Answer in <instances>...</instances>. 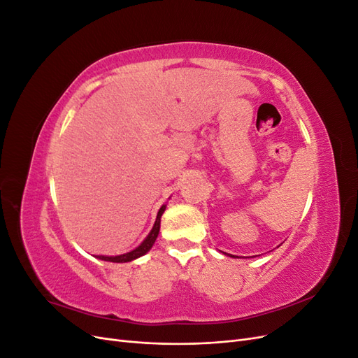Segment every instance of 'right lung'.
<instances>
[{
  "instance_id": "add662e5",
  "label": "right lung",
  "mask_w": 358,
  "mask_h": 358,
  "mask_svg": "<svg viewBox=\"0 0 358 358\" xmlns=\"http://www.w3.org/2000/svg\"><path fill=\"white\" fill-rule=\"evenodd\" d=\"M166 210V206H162V208L158 210V215H157V221L154 224V229L150 230V233L148 234L146 239L140 243L134 251L131 252H127V254H122V255H116V257H106V255H99L100 259H104V262H112V263H128V262H133V259L138 258L145 255L150 248H152V245L155 243L157 237H158V233H159V222H161V215L162 212Z\"/></svg>"
}]
</instances>
